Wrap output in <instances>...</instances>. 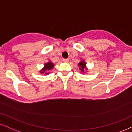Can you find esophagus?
<instances>
[{
    "mask_svg": "<svg viewBox=\"0 0 132 132\" xmlns=\"http://www.w3.org/2000/svg\"><path fill=\"white\" fill-rule=\"evenodd\" d=\"M63 61L66 62V63H68L69 61V59H63Z\"/></svg>",
    "mask_w": 132,
    "mask_h": 132,
    "instance_id": "34e87169",
    "label": "esophagus"
}]
</instances>
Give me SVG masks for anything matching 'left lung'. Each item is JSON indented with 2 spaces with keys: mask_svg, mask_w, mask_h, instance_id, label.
Instances as JSON below:
<instances>
[{
  "mask_svg": "<svg viewBox=\"0 0 132 132\" xmlns=\"http://www.w3.org/2000/svg\"><path fill=\"white\" fill-rule=\"evenodd\" d=\"M79 66V69L82 71V72H85V71L88 70V68H87L86 66V63L84 60H81L80 63L78 64Z\"/></svg>",
  "mask_w": 132,
  "mask_h": 132,
  "instance_id": "8db88e82",
  "label": "left lung"
}]
</instances>
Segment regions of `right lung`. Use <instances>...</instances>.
<instances>
[{
    "instance_id": "obj_1",
    "label": "right lung",
    "mask_w": 132,
    "mask_h": 132,
    "mask_svg": "<svg viewBox=\"0 0 132 132\" xmlns=\"http://www.w3.org/2000/svg\"><path fill=\"white\" fill-rule=\"evenodd\" d=\"M54 67V64L53 63H52V61H48V63H45V64H44V68H42L41 70L39 71L40 73L41 74H45V76L46 75H48L49 74V72H50V71L51 69H52Z\"/></svg>"
}]
</instances>
